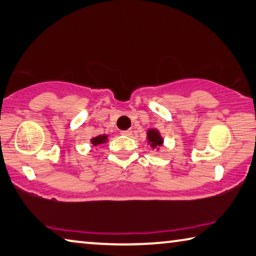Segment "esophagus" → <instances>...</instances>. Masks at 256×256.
Segmentation results:
<instances>
[{"label":"esophagus","mask_w":256,"mask_h":256,"mask_svg":"<svg viewBox=\"0 0 256 256\" xmlns=\"http://www.w3.org/2000/svg\"><path fill=\"white\" fill-rule=\"evenodd\" d=\"M120 134H121V135H122V136H130L132 134V132L130 130V129H128V130H122Z\"/></svg>","instance_id":"1"}]
</instances>
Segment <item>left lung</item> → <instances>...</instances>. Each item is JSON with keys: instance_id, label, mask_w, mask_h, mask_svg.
I'll list each match as a JSON object with an SVG mask.
<instances>
[{"instance_id": "8db88e82", "label": "left lung", "mask_w": 256, "mask_h": 256, "mask_svg": "<svg viewBox=\"0 0 256 256\" xmlns=\"http://www.w3.org/2000/svg\"><path fill=\"white\" fill-rule=\"evenodd\" d=\"M147 136H148L147 137V140H148V142H150V146L153 147V148H155V147H158L163 144V140H162V137L160 136L158 132L153 130V129H152V130H148Z\"/></svg>"}]
</instances>
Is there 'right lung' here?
<instances>
[{
  "mask_svg": "<svg viewBox=\"0 0 256 256\" xmlns=\"http://www.w3.org/2000/svg\"><path fill=\"white\" fill-rule=\"evenodd\" d=\"M106 140V136L104 135V136H98V137H94L93 140H92V144L94 145V146H96V145H100V144H102V142H104Z\"/></svg>",
  "mask_w": 256,
  "mask_h": 256,
  "instance_id": "1",
  "label": "right lung"
}]
</instances>
